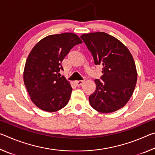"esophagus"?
I'll list each match as a JSON object with an SVG mask.
<instances>
[{
  "instance_id": "1",
  "label": "esophagus",
  "mask_w": 155,
  "mask_h": 155,
  "mask_svg": "<svg viewBox=\"0 0 155 155\" xmlns=\"http://www.w3.org/2000/svg\"><path fill=\"white\" fill-rule=\"evenodd\" d=\"M83 83H84V81H75L76 85H77V86L82 85Z\"/></svg>"
}]
</instances>
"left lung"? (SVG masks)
<instances>
[{
    "mask_svg": "<svg viewBox=\"0 0 155 155\" xmlns=\"http://www.w3.org/2000/svg\"><path fill=\"white\" fill-rule=\"evenodd\" d=\"M91 52L96 65H103L102 80L94 81L96 89L89 96L90 105L101 113L114 112L129 101L135 88L137 72L127 46L104 32L81 36Z\"/></svg>",
    "mask_w": 155,
    "mask_h": 155,
    "instance_id": "obj_1",
    "label": "left lung"
}]
</instances>
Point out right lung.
I'll return each instance as SVG.
<instances>
[{"label":"right lung","instance_id":"add662e5","mask_svg":"<svg viewBox=\"0 0 155 155\" xmlns=\"http://www.w3.org/2000/svg\"><path fill=\"white\" fill-rule=\"evenodd\" d=\"M83 41L73 33L50 35L38 41L26 61L23 79L31 101L43 111L55 112L66 106L72 88L60 77L61 62L75 45Z\"/></svg>","mask_w":155,"mask_h":155}]
</instances>
